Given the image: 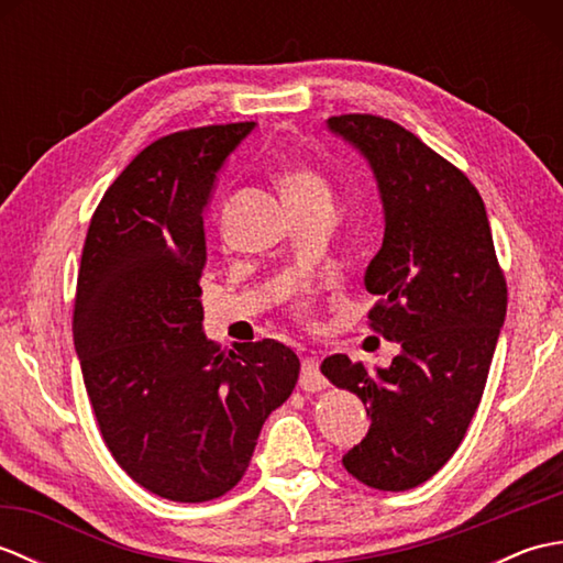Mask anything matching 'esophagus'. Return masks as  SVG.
Wrapping results in <instances>:
<instances>
[{"label":"esophagus","instance_id":"esophagus-1","mask_svg":"<svg viewBox=\"0 0 563 563\" xmlns=\"http://www.w3.org/2000/svg\"><path fill=\"white\" fill-rule=\"evenodd\" d=\"M300 389H302V391H309V394L327 389V379H324V375L319 373V363L314 361V357H305V361H302Z\"/></svg>","mask_w":563,"mask_h":563}]
</instances>
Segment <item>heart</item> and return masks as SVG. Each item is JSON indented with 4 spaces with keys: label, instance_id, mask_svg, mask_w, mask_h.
Returning <instances> with one entry per match:
<instances>
[{
    "label": "heart",
    "instance_id": "heart-1",
    "mask_svg": "<svg viewBox=\"0 0 563 563\" xmlns=\"http://www.w3.org/2000/svg\"><path fill=\"white\" fill-rule=\"evenodd\" d=\"M275 184H278L292 214L317 208H333V190L329 178L314 164L302 159L285 162L275 172Z\"/></svg>",
    "mask_w": 563,
    "mask_h": 563
}]
</instances>
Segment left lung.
I'll use <instances>...</instances> for the list:
<instances>
[{
	"label": "left lung",
	"mask_w": 563,
	"mask_h": 563,
	"mask_svg": "<svg viewBox=\"0 0 563 563\" xmlns=\"http://www.w3.org/2000/svg\"><path fill=\"white\" fill-rule=\"evenodd\" d=\"M329 130L377 178L385 239L365 271L379 297L367 319L401 353L375 373L329 355L321 373L373 418L345 470L369 488L406 492L452 457L472 423L506 319V275L484 200L457 166L389 118L333 115Z\"/></svg>",
	"instance_id": "8db88e82"
}]
</instances>
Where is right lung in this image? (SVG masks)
Listing matches in <instances>:
<instances>
[{"label":"right lung","instance_id":"add662e5","mask_svg":"<svg viewBox=\"0 0 563 563\" xmlns=\"http://www.w3.org/2000/svg\"><path fill=\"white\" fill-rule=\"evenodd\" d=\"M251 130L154 140L103 194L81 251L71 336L93 416L130 479L176 504L232 492L300 377L280 341L227 353L202 333V210Z\"/></svg>","mask_w":563,"mask_h":563}]
</instances>
